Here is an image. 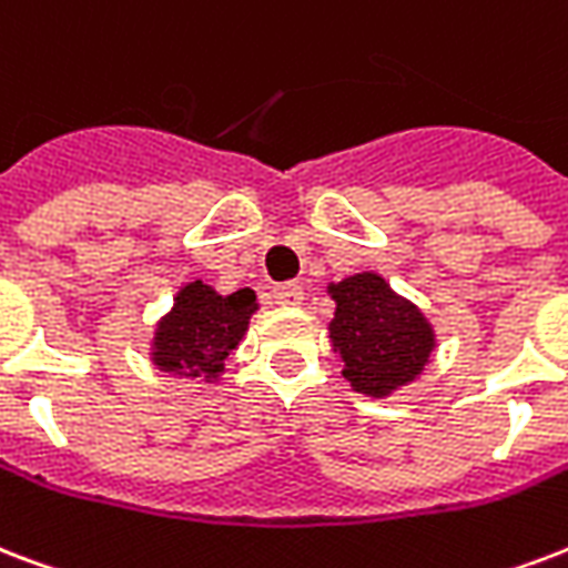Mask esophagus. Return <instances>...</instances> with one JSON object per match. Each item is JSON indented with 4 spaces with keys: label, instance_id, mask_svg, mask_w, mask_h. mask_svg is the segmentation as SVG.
<instances>
[{
    "label": "esophagus",
    "instance_id": "34e87169",
    "mask_svg": "<svg viewBox=\"0 0 568 568\" xmlns=\"http://www.w3.org/2000/svg\"><path fill=\"white\" fill-rule=\"evenodd\" d=\"M274 301L280 306H297L303 301V288L297 283H285V285H276L274 288Z\"/></svg>",
    "mask_w": 568,
    "mask_h": 568
}]
</instances>
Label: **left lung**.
<instances>
[{"mask_svg":"<svg viewBox=\"0 0 568 568\" xmlns=\"http://www.w3.org/2000/svg\"><path fill=\"white\" fill-rule=\"evenodd\" d=\"M336 315L331 339L354 389L387 396L408 384L432 354V327L417 306L389 292L378 274H357L331 285Z\"/></svg>","mask_w":568,"mask_h":568,"instance_id":"obj_1","label":"left lung"}]
</instances>
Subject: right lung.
I'll return each mask as SVG.
<instances>
[{"label": "right lung", "instance_id": "right-lung-1", "mask_svg": "<svg viewBox=\"0 0 568 568\" xmlns=\"http://www.w3.org/2000/svg\"><path fill=\"white\" fill-rule=\"evenodd\" d=\"M253 313L255 294L250 288L216 294L199 280L184 285L175 297V310L158 327L154 361L175 375L216 378Z\"/></svg>", "mask_w": 568, "mask_h": 568}]
</instances>
